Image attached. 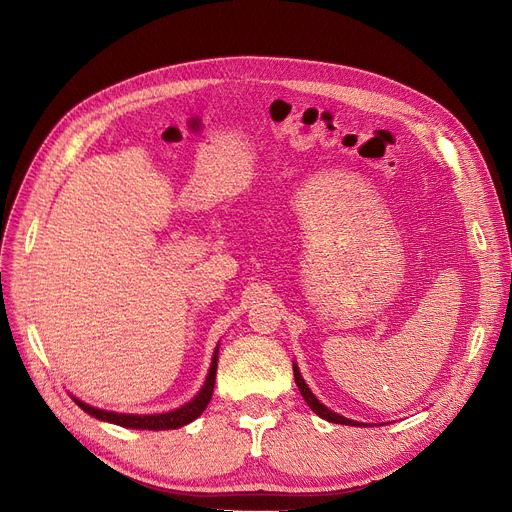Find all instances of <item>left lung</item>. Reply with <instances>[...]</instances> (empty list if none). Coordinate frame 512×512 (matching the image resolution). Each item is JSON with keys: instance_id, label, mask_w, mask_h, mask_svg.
<instances>
[{"instance_id": "8db88e82", "label": "left lung", "mask_w": 512, "mask_h": 512, "mask_svg": "<svg viewBox=\"0 0 512 512\" xmlns=\"http://www.w3.org/2000/svg\"><path fill=\"white\" fill-rule=\"evenodd\" d=\"M292 371H294V382H297V386H299V390H301V396L305 398V402L311 407L313 413H317L321 419H326V421H330V423H342V425H357V427H361L359 421L346 419V417H342V415L330 411L326 405H321V402L315 398V394L309 390V386L305 384V380H303V375H301L297 363H292Z\"/></svg>"}]
</instances>
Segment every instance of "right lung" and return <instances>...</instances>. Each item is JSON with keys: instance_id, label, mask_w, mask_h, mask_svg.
<instances>
[{"instance_id": "obj_1", "label": "right lung", "mask_w": 512, "mask_h": 512, "mask_svg": "<svg viewBox=\"0 0 512 512\" xmlns=\"http://www.w3.org/2000/svg\"><path fill=\"white\" fill-rule=\"evenodd\" d=\"M218 348H215L213 353V359H211V367H209V373L205 378V384L203 388L199 390V394L191 400L186 402V405H182L180 409H174L170 413H157V415H132V413H114V411H103V409H95L91 405H87V402L78 400L72 396V400L76 402V405L83 409L85 413H89L91 417L95 419H101V421H107V423H116V425H122V427H132V429H176V427H182L186 423L195 421L209 405L211 400V394H213V386H215V371H218Z\"/></svg>"}]
</instances>
